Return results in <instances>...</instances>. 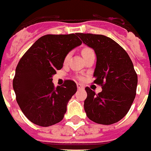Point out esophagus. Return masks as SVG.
<instances>
[{"label":"esophagus","instance_id":"34e87169","mask_svg":"<svg viewBox=\"0 0 151 151\" xmlns=\"http://www.w3.org/2000/svg\"><path fill=\"white\" fill-rule=\"evenodd\" d=\"M77 88L80 89V90H82V89L84 88V86H83V84H81V83H77Z\"/></svg>","mask_w":151,"mask_h":151}]
</instances>
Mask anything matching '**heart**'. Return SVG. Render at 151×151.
<instances>
[{
    "label": "heart",
    "mask_w": 151,
    "mask_h": 151,
    "mask_svg": "<svg viewBox=\"0 0 151 151\" xmlns=\"http://www.w3.org/2000/svg\"><path fill=\"white\" fill-rule=\"evenodd\" d=\"M92 52H93V50H92L91 48H89V47H83V49H82V55H83V57ZM68 58H69V55H68L65 57V59H64L65 62H67V61H68Z\"/></svg>",
    "instance_id": "obj_1"
}]
</instances>
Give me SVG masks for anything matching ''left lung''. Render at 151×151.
Returning <instances> with one entry per match:
<instances>
[{"instance_id": "left-lung-1", "label": "left lung", "mask_w": 151, "mask_h": 151, "mask_svg": "<svg viewBox=\"0 0 151 151\" xmlns=\"http://www.w3.org/2000/svg\"><path fill=\"white\" fill-rule=\"evenodd\" d=\"M83 43L96 55L94 83L102 86L96 94L87 87L84 110L92 122L111 125L127 114L136 96L137 76L131 59L112 38L101 35L78 33Z\"/></svg>"}]
</instances>
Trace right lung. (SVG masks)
Returning a JSON list of instances; mask_svg holds the SVG:
<instances>
[{"label": "right lung", "instance_id": "obj_1", "mask_svg": "<svg viewBox=\"0 0 151 151\" xmlns=\"http://www.w3.org/2000/svg\"><path fill=\"white\" fill-rule=\"evenodd\" d=\"M78 34L44 35L29 47L16 68L13 88L21 110L31 122L47 127L61 122L76 83L66 80L54 87L52 77L65 57L82 44Z\"/></svg>", "mask_w": 151, "mask_h": 151}]
</instances>
